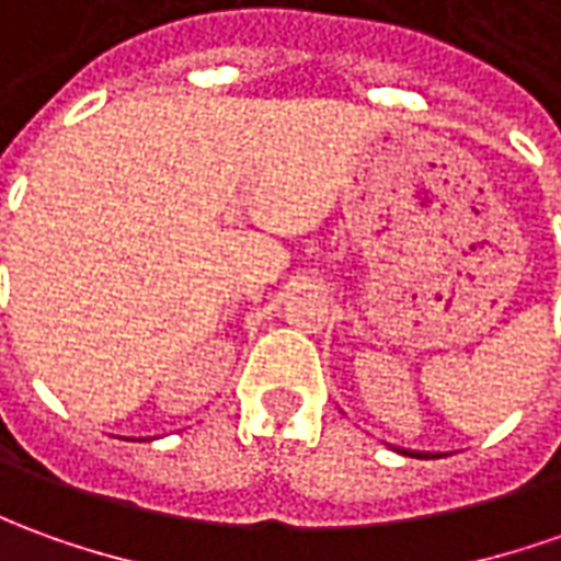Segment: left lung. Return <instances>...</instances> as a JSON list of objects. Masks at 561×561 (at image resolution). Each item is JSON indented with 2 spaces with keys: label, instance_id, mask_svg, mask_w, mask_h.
Listing matches in <instances>:
<instances>
[{
  "label": "left lung",
  "instance_id": "1",
  "mask_svg": "<svg viewBox=\"0 0 561 561\" xmlns=\"http://www.w3.org/2000/svg\"><path fill=\"white\" fill-rule=\"evenodd\" d=\"M399 455L405 457H421V460H430V457H439V451H411V448H396Z\"/></svg>",
  "mask_w": 561,
  "mask_h": 561
}]
</instances>
